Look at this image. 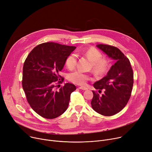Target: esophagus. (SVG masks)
<instances>
[{"label":"esophagus","instance_id":"esophagus-1","mask_svg":"<svg viewBox=\"0 0 152 152\" xmlns=\"http://www.w3.org/2000/svg\"><path fill=\"white\" fill-rule=\"evenodd\" d=\"M79 89H80V90H87L88 88L86 86H80Z\"/></svg>","mask_w":152,"mask_h":152}]
</instances>
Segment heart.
I'll return each instance as SVG.
<instances>
[{"label":"heart","instance_id":"1","mask_svg":"<svg viewBox=\"0 0 152 152\" xmlns=\"http://www.w3.org/2000/svg\"><path fill=\"white\" fill-rule=\"evenodd\" d=\"M84 55L92 62V67L94 72L97 75H103L107 72L110 67V61L102 58V53L94 47L90 48L84 52ZM77 64V55L75 53L70 54L66 59V64L68 69H74ZM68 79L70 82L78 85H85L90 77L80 70H77L68 75Z\"/></svg>","mask_w":152,"mask_h":152}]
</instances>
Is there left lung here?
Here are the masks:
<instances>
[{
    "label": "left lung",
    "mask_w": 152,
    "mask_h": 152,
    "mask_svg": "<svg viewBox=\"0 0 152 152\" xmlns=\"http://www.w3.org/2000/svg\"><path fill=\"white\" fill-rule=\"evenodd\" d=\"M96 47L102 51L115 62L107 74L93 86L99 95L93 91V97L91 102L94 111L104 116H112L120 112L128 103L133 86V71L129 60L117 47L99 44Z\"/></svg>",
    "instance_id": "obj_1"
}]
</instances>
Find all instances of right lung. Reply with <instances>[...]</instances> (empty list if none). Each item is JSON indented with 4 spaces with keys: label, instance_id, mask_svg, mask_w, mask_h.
<instances>
[{
    "label": "right lung",
    "instance_id": "right-lung-1",
    "mask_svg": "<svg viewBox=\"0 0 152 152\" xmlns=\"http://www.w3.org/2000/svg\"><path fill=\"white\" fill-rule=\"evenodd\" d=\"M75 48L54 42L43 43L35 47L25 60L23 90L31 108L43 118H55L68 107L75 86L67 83L56 90L55 83L60 80L59 73L67 58Z\"/></svg>",
    "mask_w": 152,
    "mask_h": 152
}]
</instances>
